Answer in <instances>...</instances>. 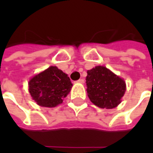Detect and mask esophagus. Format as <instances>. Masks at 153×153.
Segmentation results:
<instances>
[{
  "mask_svg": "<svg viewBox=\"0 0 153 153\" xmlns=\"http://www.w3.org/2000/svg\"><path fill=\"white\" fill-rule=\"evenodd\" d=\"M76 83H84V79H79V80H77Z\"/></svg>",
  "mask_w": 153,
  "mask_h": 153,
  "instance_id": "34e87169",
  "label": "esophagus"
}]
</instances>
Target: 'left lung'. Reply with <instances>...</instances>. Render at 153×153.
<instances>
[{
    "label": "left lung",
    "instance_id": "obj_1",
    "mask_svg": "<svg viewBox=\"0 0 153 153\" xmlns=\"http://www.w3.org/2000/svg\"><path fill=\"white\" fill-rule=\"evenodd\" d=\"M87 73V93L94 105L112 109L120 103L125 92L124 80L104 66H96Z\"/></svg>",
    "mask_w": 153,
    "mask_h": 153
}]
</instances>
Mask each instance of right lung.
I'll return each instance as SVG.
<instances>
[{
	"instance_id": "right-lung-1",
	"label": "right lung",
	"mask_w": 153,
	"mask_h": 153,
	"mask_svg": "<svg viewBox=\"0 0 153 153\" xmlns=\"http://www.w3.org/2000/svg\"><path fill=\"white\" fill-rule=\"evenodd\" d=\"M28 86L33 99L39 106L54 107L62 103L72 83L66 74L57 67L51 66L33 77Z\"/></svg>"
}]
</instances>
